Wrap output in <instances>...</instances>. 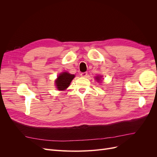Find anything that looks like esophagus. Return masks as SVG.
I'll use <instances>...</instances> for the list:
<instances>
[{"mask_svg":"<svg viewBox=\"0 0 157 157\" xmlns=\"http://www.w3.org/2000/svg\"><path fill=\"white\" fill-rule=\"evenodd\" d=\"M87 75H88L87 72H84V73H82L81 74H80V76H81L82 77H86Z\"/></svg>","mask_w":157,"mask_h":157,"instance_id":"34e87169","label":"esophagus"}]
</instances>
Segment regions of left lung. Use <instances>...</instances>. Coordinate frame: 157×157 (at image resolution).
I'll return each mask as SVG.
<instances>
[{
    "label": "left lung",
    "instance_id": "1",
    "mask_svg": "<svg viewBox=\"0 0 157 157\" xmlns=\"http://www.w3.org/2000/svg\"><path fill=\"white\" fill-rule=\"evenodd\" d=\"M101 78V76H97V77H96V79L98 80V81H100Z\"/></svg>",
    "mask_w": 157,
    "mask_h": 157
}]
</instances>
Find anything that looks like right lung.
Instances as JSON below:
<instances>
[{
  "label": "right lung",
  "mask_w": 157,
  "mask_h": 157,
  "mask_svg": "<svg viewBox=\"0 0 157 157\" xmlns=\"http://www.w3.org/2000/svg\"><path fill=\"white\" fill-rule=\"evenodd\" d=\"M75 77V75L70 74L67 72L60 73L58 78L55 80L56 86L58 90H61V91L66 90L69 87Z\"/></svg>",
  "instance_id": "add662e5"
}]
</instances>
